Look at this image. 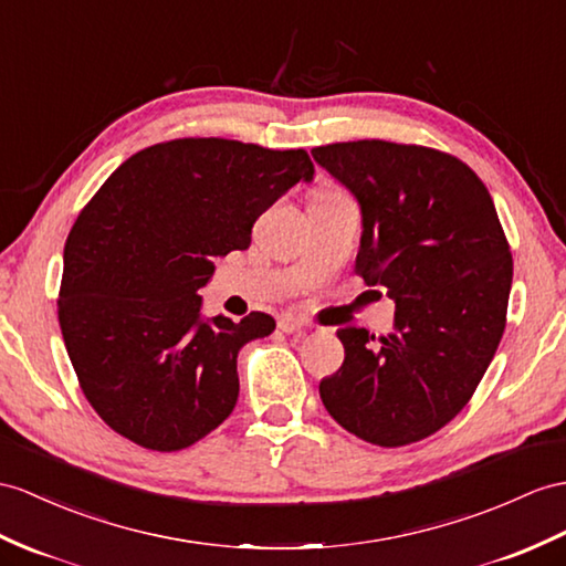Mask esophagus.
Returning <instances> with one entry per match:
<instances>
[{
    "mask_svg": "<svg viewBox=\"0 0 566 566\" xmlns=\"http://www.w3.org/2000/svg\"><path fill=\"white\" fill-rule=\"evenodd\" d=\"M279 328L283 331V334H305V328H307V322L305 319H300V316H295V314H283L281 319H279Z\"/></svg>",
    "mask_w": 566,
    "mask_h": 566,
    "instance_id": "obj_1",
    "label": "esophagus"
}]
</instances>
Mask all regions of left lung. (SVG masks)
<instances>
[{
  "label": "left lung",
  "instance_id": "1",
  "mask_svg": "<svg viewBox=\"0 0 566 566\" xmlns=\"http://www.w3.org/2000/svg\"><path fill=\"white\" fill-rule=\"evenodd\" d=\"M312 156L360 206L355 271L396 302L389 336L336 331L346 360L319 396L365 442H420L471 401L502 340L514 266L497 211L480 177L442 150L367 139Z\"/></svg>",
  "mask_w": 566,
  "mask_h": 566
}]
</instances>
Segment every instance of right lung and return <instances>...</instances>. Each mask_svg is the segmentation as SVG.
Here are the masks:
<instances>
[{"instance_id": "add662e5", "label": "right lung", "mask_w": 566, "mask_h": 566, "mask_svg": "<svg viewBox=\"0 0 566 566\" xmlns=\"http://www.w3.org/2000/svg\"><path fill=\"white\" fill-rule=\"evenodd\" d=\"M302 148L175 139L139 150L105 179L64 244L60 326L95 412L122 437L179 451L238 403V353L275 328L203 316L216 259L247 250L254 220L297 182Z\"/></svg>"}]
</instances>
